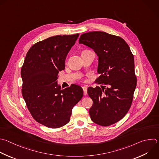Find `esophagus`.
<instances>
[{
  "mask_svg": "<svg viewBox=\"0 0 159 159\" xmlns=\"http://www.w3.org/2000/svg\"><path fill=\"white\" fill-rule=\"evenodd\" d=\"M82 89L84 90V95H86L87 94V88L85 86H84V87H82Z\"/></svg>",
  "mask_w": 159,
  "mask_h": 159,
  "instance_id": "obj_1",
  "label": "esophagus"
}]
</instances>
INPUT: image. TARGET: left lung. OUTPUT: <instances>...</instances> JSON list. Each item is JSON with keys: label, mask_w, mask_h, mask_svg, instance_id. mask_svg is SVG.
Wrapping results in <instances>:
<instances>
[{"label": "left lung", "mask_w": 159, "mask_h": 159, "mask_svg": "<svg viewBox=\"0 0 159 159\" xmlns=\"http://www.w3.org/2000/svg\"><path fill=\"white\" fill-rule=\"evenodd\" d=\"M79 41L92 48L98 56L100 75L95 82L103 85L87 89L93 100L90 119L101 126L114 124L124 117L132 103L137 85L134 56L122 37L104 32L84 33Z\"/></svg>", "instance_id": "8db88e82"}]
</instances>
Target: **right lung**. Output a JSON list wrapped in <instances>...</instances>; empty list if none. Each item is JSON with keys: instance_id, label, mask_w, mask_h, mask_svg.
Wrapping results in <instances>:
<instances>
[{"instance_id": "obj_1", "label": "right lung", "mask_w": 159, "mask_h": 159, "mask_svg": "<svg viewBox=\"0 0 159 159\" xmlns=\"http://www.w3.org/2000/svg\"><path fill=\"white\" fill-rule=\"evenodd\" d=\"M79 34L56 35L34 44L21 69L22 94L31 116L38 123L52 129L66 125L72 109L82 98L77 85L61 90L57 87L59 71Z\"/></svg>"}]
</instances>
